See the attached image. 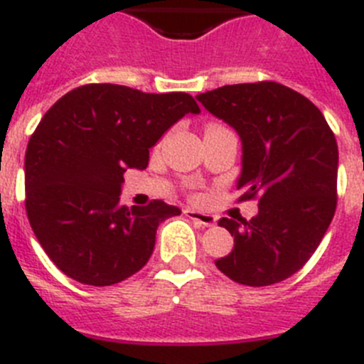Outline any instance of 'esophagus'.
Segmentation results:
<instances>
[{
	"mask_svg": "<svg viewBox=\"0 0 364 364\" xmlns=\"http://www.w3.org/2000/svg\"><path fill=\"white\" fill-rule=\"evenodd\" d=\"M184 215L188 218H191L193 222H197V224H200V226H215V217L210 213H202V211H195V210H184Z\"/></svg>",
	"mask_w": 364,
	"mask_h": 364,
	"instance_id": "34e87169",
	"label": "esophagus"
}]
</instances>
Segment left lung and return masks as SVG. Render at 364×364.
I'll use <instances>...</instances> for the list:
<instances>
[{"instance_id":"obj_1","label":"left lung","mask_w":364,"mask_h":364,"mask_svg":"<svg viewBox=\"0 0 364 364\" xmlns=\"http://www.w3.org/2000/svg\"><path fill=\"white\" fill-rule=\"evenodd\" d=\"M197 100L239 133V200L259 198L252 220H218L235 246L215 264L246 286L291 277L317 250L336 213L339 151L330 125L306 96L277 82L224 85Z\"/></svg>"}]
</instances>
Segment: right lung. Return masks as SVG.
<instances>
[{
  "instance_id": "obj_1",
  "label": "right lung",
  "mask_w": 364,
  "mask_h": 364,
  "mask_svg": "<svg viewBox=\"0 0 364 364\" xmlns=\"http://www.w3.org/2000/svg\"><path fill=\"white\" fill-rule=\"evenodd\" d=\"M188 112H200L188 92L114 83L76 87L45 112L25 153V210L67 277L111 286L146 266L159 224L180 210L164 200L120 205L124 173L146 169L151 147Z\"/></svg>"
}]
</instances>
